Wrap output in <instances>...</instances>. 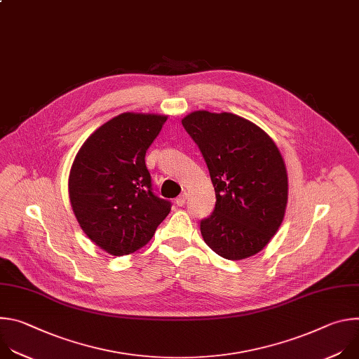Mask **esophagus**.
<instances>
[{
	"instance_id": "esophagus-1",
	"label": "esophagus",
	"mask_w": 359,
	"mask_h": 359,
	"mask_svg": "<svg viewBox=\"0 0 359 359\" xmlns=\"http://www.w3.org/2000/svg\"><path fill=\"white\" fill-rule=\"evenodd\" d=\"M186 200H187V194L186 193H183V194H180L177 198H176V204H177V206H184V204H186Z\"/></svg>"
}]
</instances>
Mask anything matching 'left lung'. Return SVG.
<instances>
[{
    "label": "left lung",
    "mask_w": 359,
    "mask_h": 359,
    "mask_svg": "<svg viewBox=\"0 0 359 359\" xmlns=\"http://www.w3.org/2000/svg\"><path fill=\"white\" fill-rule=\"evenodd\" d=\"M183 128L198 146L216 191L200 231L220 257L243 260L263 250L284 219L287 170L271 137L233 114L197 111Z\"/></svg>",
    "instance_id": "8db88e82"
}]
</instances>
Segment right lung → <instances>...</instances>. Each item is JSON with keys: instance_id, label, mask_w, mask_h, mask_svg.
Returning a JSON list of instances; mask_svg holds the SVG:
<instances>
[{"instance_id": "add662e5", "label": "right lung", "mask_w": 359, "mask_h": 359, "mask_svg": "<svg viewBox=\"0 0 359 359\" xmlns=\"http://www.w3.org/2000/svg\"><path fill=\"white\" fill-rule=\"evenodd\" d=\"M166 116L122 114L82 144L69 175V198L78 223L114 255L135 252L150 241L172 203L153 193L144 156Z\"/></svg>"}]
</instances>
